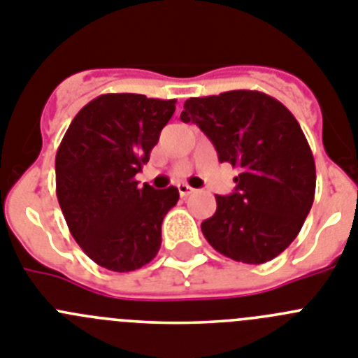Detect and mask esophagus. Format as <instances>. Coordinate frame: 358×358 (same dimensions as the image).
Returning a JSON list of instances; mask_svg holds the SVG:
<instances>
[{
	"label": "esophagus",
	"instance_id": "esophagus-1",
	"mask_svg": "<svg viewBox=\"0 0 358 358\" xmlns=\"http://www.w3.org/2000/svg\"><path fill=\"white\" fill-rule=\"evenodd\" d=\"M178 192L182 198H187V196H191L194 192V189L191 185H187V183H178Z\"/></svg>",
	"mask_w": 358,
	"mask_h": 358
}]
</instances>
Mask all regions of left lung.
I'll use <instances>...</instances> for the list:
<instances>
[{
	"label": "left lung",
	"mask_w": 358,
	"mask_h": 358,
	"mask_svg": "<svg viewBox=\"0 0 358 358\" xmlns=\"http://www.w3.org/2000/svg\"><path fill=\"white\" fill-rule=\"evenodd\" d=\"M194 123L237 167L235 191L215 196L201 223L215 251L244 264L278 257L299 234L315 194V164L305 134L285 105L259 91L189 98L180 115Z\"/></svg>",
	"instance_id": "1"
}]
</instances>
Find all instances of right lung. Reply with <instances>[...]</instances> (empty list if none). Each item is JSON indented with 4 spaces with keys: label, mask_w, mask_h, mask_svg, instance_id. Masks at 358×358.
Listing matches in <instances>:
<instances>
[{
    "label": "right lung",
    "mask_w": 358,
    "mask_h": 358,
    "mask_svg": "<svg viewBox=\"0 0 358 358\" xmlns=\"http://www.w3.org/2000/svg\"><path fill=\"white\" fill-rule=\"evenodd\" d=\"M176 99L101 94L71 121L57 150V198L85 255L117 273L155 259L160 227L178 201L176 187L155 191L135 175L150 160Z\"/></svg>",
    "instance_id": "add662e5"
}]
</instances>
